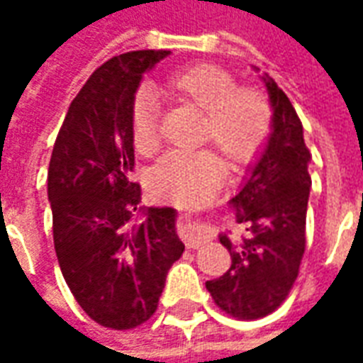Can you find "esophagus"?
Wrapping results in <instances>:
<instances>
[{"mask_svg":"<svg viewBox=\"0 0 363 363\" xmlns=\"http://www.w3.org/2000/svg\"><path fill=\"white\" fill-rule=\"evenodd\" d=\"M184 243L189 249H196L200 245L208 243L213 237L212 228H208L204 223H200L198 220H192L190 216H184Z\"/></svg>","mask_w":363,"mask_h":363,"instance_id":"1","label":"esophagus"}]
</instances>
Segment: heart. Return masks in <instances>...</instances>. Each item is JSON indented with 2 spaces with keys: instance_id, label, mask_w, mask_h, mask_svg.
I'll use <instances>...</instances> for the list:
<instances>
[{
  "instance_id": "heart-1",
  "label": "heart",
  "mask_w": 363,
  "mask_h": 363,
  "mask_svg": "<svg viewBox=\"0 0 363 363\" xmlns=\"http://www.w3.org/2000/svg\"><path fill=\"white\" fill-rule=\"evenodd\" d=\"M161 91L204 112L202 140L213 142L233 165H245L264 147L272 108L255 87H237L233 75L210 64L182 67L167 75ZM157 96L143 87L135 93L130 126L140 153L157 145ZM223 179V161L212 150L169 151L150 173L151 190L174 204H198L216 194Z\"/></svg>"
}]
</instances>
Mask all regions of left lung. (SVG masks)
I'll use <instances>...</instances> for the list:
<instances>
[{"mask_svg":"<svg viewBox=\"0 0 363 363\" xmlns=\"http://www.w3.org/2000/svg\"><path fill=\"white\" fill-rule=\"evenodd\" d=\"M257 69V67H255ZM272 106V128L257 161L249 167L241 190L229 200L249 235L231 243L223 276L206 281L213 301L237 319H260L288 297L305 252V218L311 190V153L303 126L286 93L270 75H262Z\"/></svg>","mask_w":363,"mask_h":363,"instance_id":"left-lung-1","label":"left lung"}]
</instances>
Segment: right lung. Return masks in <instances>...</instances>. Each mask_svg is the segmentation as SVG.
I'll return each mask as SVG.
<instances>
[{"mask_svg":"<svg viewBox=\"0 0 363 363\" xmlns=\"http://www.w3.org/2000/svg\"><path fill=\"white\" fill-rule=\"evenodd\" d=\"M169 50H138L96 67L77 93L52 150L48 202L60 268L82 309L101 327L126 330L155 313L184 245L177 210L140 208L130 181V112L143 74ZM134 211L140 218L131 221Z\"/></svg>","mask_w":363,"mask_h":363,"instance_id":"add662e5","label":"right lung"}]
</instances>
